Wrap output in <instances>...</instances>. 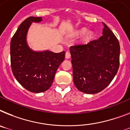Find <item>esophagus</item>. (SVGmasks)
Masks as SVG:
<instances>
[{
    "label": "esophagus",
    "instance_id": "esophagus-1",
    "mask_svg": "<svg viewBox=\"0 0 130 130\" xmlns=\"http://www.w3.org/2000/svg\"><path fill=\"white\" fill-rule=\"evenodd\" d=\"M71 57V53L69 52H66V53H65V58L66 59H69Z\"/></svg>",
    "mask_w": 130,
    "mask_h": 130
}]
</instances>
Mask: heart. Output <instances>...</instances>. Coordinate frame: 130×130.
Listing matches in <instances>:
<instances>
[{
	"mask_svg": "<svg viewBox=\"0 0 130 130\" xmlns=\"http://www.w3.org/2000/svg\"><path fill=\"white\" fill-rule=\"evenodd\" d=\"M87 29L85 28H81L78 30H75L73 32V35L74 36H79V35L82 34L81 37V43H89L90 40H92V38H93V33H92V31H86Z\"/></svg>",
	"mask_w": 130,
	"mask_h": 130,
	"instance_id": "obj_1",
	"label": "heart"
}]
</instances>
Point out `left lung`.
<instances>
[{
  "instance_id": "left-lung-1",
  "label": "left lung",
  "mask_w": 130,
  "mask_h": 130,
  "mask_svg": "<svg viewBox=\"0 0 130 130\" xmlns=\"http://www.w3.org/2000/svg\"><path fill=\"white\" fill-rule=\"evenodd\" d=\"M103 24V35L98 40L70 47L74 84L78 90L86 94L104 90L113 80L120 65L118 40Z\"/></svg>"
}]
</instances>
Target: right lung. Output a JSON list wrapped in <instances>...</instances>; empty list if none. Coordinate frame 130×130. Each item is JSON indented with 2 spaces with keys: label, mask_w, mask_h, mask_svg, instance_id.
<instances>
[{
  "label": "right lung",
  "mask_w": 130,
  "mask_h": 130,
  "mask_svg": "<svg viewBox=\"0 0 130 130\" xmlns=\"http://www.w3.org/2000/svg\"><path fill=\"white\" fill-rule=\"evenodd\" d=\"M41 17H29L23 21L10 42V63L12 73L23 87L39 93L50 88L65 52H34L26 42V35L31 22H40Z\"/></svg>",
  "instance_id": "obj_1"
}]
</instances>
